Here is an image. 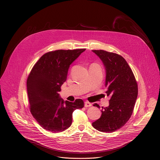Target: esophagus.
Here are the masks:
<instances>
[{
  "label": "esophagus",
  "mask_w": 160,
  "mask_h": 160,
  "mask_svg": "<svg viewBox=\"0 0 160 160\" xmlns=\"http://www.w3.org/2000/svg\"><path fill=\"white\" fill-rule=\"evenodd\" d=\"M92 106V104L88 102H85V107H91Z\"/></svg>",
  "instance_id": "1"
}]
</instances>
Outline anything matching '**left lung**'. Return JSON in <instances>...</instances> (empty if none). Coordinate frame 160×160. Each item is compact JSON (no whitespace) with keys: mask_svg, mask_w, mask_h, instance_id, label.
Masks as SVG:
<instances>
[{"mask_svg":"<svg viewBox=\"0 0 160 160\" xmlns=\"http://www.w3.org/2000/svg\"><path fill=\"white\" fill-rule=\"evenodd\" d=\"M92 51L104 65L106 93L111 97L109 106L102 107L100 118L92 125L99 132H113L123 127L132 114L138 97L137 82L131 68L122 56L103 50ZM94 106L100 108L97 103Z\"/></svg>","mask_w":160,"mask_h":160,"instance_id":"left-lung-1","label":"left lung"}]
</instances>
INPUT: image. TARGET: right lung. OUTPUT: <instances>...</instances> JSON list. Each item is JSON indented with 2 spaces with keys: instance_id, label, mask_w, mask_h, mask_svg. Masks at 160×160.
<instances>
[{
  "instance_id": "1",
  "label": "right lung",
  "mask_w": 160,
  "mask_h": 160,
  "mask_svg": "<svg viewBox=\"0 0 160 160\" xmlns=\"http://www.w3.org/2000/svg\"><path fill=\"white\" fill-rule=\"evenodd\" d=\"M85 49L58 50L43 55L33 67L27 81L30 112L44 129L62 132L72 124V112L84 102H64L58 92L66 80L70 65Z\"/></svg>"
}]
</instances>
